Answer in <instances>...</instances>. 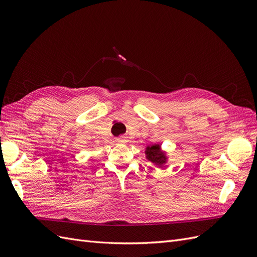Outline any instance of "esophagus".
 I'll list each match as a JSON object with an SVG mask.
<instances>
[{
  "instance_id": "esophagus-1",
  "label": "esophagus",
  "mask_w": 257,
  "mask_h": 257,
  "mask_svg": "<svg viewBox=\"0 0 257 257\" xmlns=\"http://www.w3.org/2000/svg\"><path fill=\"white\" fill-rule=\"evenodd\" d=\"M127 141L124 137H120V138H118V143L119 144H125Z\"/></svg>"
}]
</instances>
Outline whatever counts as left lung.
Here are the masks:
<instances>
[{
  "instance_id": "obj_1",
  "label": "left lung",
  "mask_w": 257,
  "mask_h": 257,
  "mask_svg": "<svg viewBox=\"0 0 257 257\" xmlns=\"http://www.w3.org/2000/svg\"><path fill=\"white\" fill-rule=\"evenodd\" d=\"M145 154H146V159L148 161L152 162L154 165H157L159 167H162L167 163V154L166 152L162 151L160 144L148 146L146 148Z\"/></svg>"
}]
</instances>
